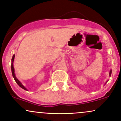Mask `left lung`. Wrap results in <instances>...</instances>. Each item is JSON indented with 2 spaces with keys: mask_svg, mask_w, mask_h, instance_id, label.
Listing matches in <instances>:
<instances>
[{
  "mask_svg": "<svg viewBox=\"0 0 121 121\" xmlns=\"http://www.w3.org/2000/svg\"><path fill=\"white\" fill-rule=\"evenodd\" d=\"M111 73H112V70H110V73H109V75H110V76H111Z\"/></svg>",
  "mask_w": 121,
  "mask_h": 121,
  "instance_id": "left-lung-1",
  "label": "left lung"
}]
</instances>
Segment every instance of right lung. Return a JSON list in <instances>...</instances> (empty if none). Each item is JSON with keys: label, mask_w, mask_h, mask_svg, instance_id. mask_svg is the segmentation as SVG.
I'll list each match as a JSON object with an SVG mask.
<instances>
[{"label": "right lung", "mask_w": 121, "mask_h": 121, "mask_svg": "<svg viewBox=\"0 0 121 121\" xmlns=\"http://www.w3.org/2000/svg\"><path fill=\"white\" fill-rule=\"evenodd\" d=\"M14 58H15V55H13V56H12V64H11V70H12V73L13 77L14 79H15V82H16V83L17 84L18 86H20L21 88L25 89V90H27L26 88H25V86H22V84L20 83V81L18 80V79L16 78V76H15V69H14L13 66V62Z\"/></svg>", "instance_id": "obj_1"}]
</instances>
